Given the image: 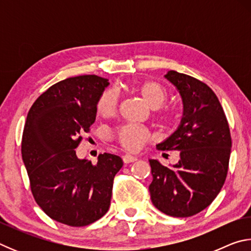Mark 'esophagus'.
<instances>
[{"label":"esophagus","mask_w":251,"mask_h":251,"mask_svg":"<svg viewBox=\"0 0 251 251\" xmlns=\"http://www.w3.org/2000/svg\"><path fill=\"white\" fill-rule=\"evenodd\" d=\"M137 160V157H135L133 155H124L123 156V161H124V164H129V163H134V161Z\"/></svg>","instance_id":"34e87169"}]
</instances>
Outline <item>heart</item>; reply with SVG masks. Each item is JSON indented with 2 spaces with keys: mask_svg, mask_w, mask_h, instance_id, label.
I'll return each instance as SVG.
<instances>
[{
  "mask_svg": "<svg viewBox=\"0 0 251 251\" xmlns=\"http://www.w3.org/2000/svg\"><path fill=\"white\" fill-rule=\"evenodd\" d=\"M137 91L144 101L151 108H157L164 103L167 97V93L160 84L154 80H147L138 85ZM118 103V94L114 88H108L103 92L99 101H97V112L103 116H110L116 112ZM161 118L169 121L172 115L167 112L160 113ZM115 137L120 145L126 151H137L148 138V131L137 125L128 124L120 127L117 129Z\"/></svg>",
  "mask_w": 251,
  "mask_h": 251,
  "instance_id": "b5f03b06",
  "label": "heart"
}]
</instances>
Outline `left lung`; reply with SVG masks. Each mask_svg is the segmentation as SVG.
Segmentation results:
<instances>
[{
	"mask_svg": "<svg viewBox=\"0 0 251 251\" xmlns=\"http://www.w3.org/2000/svg\"><path fill=\"white\" fill-rule=\"evenodd\" d=\"M179 93L182 117L174 133L156 147L179 151L165 167L150 159L152 205L172 217H190L217 197L226 180L231 137L224 109L209 86L192 76L168 71L164 76Z\"/></svg>",
	"mask_w": 251,
	"mask_h": 251,
	"instance_id": "obj_1",
	"label": "left lung"
}]
</instances>
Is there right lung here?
<instances>
[{"mask_svg": "<svg viewBox=\"0 0 251 251\" xmlns=\"http://www.w3.org/2000/svg\"><path fill=\"white\" fill-rule=\"evenodd\" d=\"M107 78L82 75L61 80L32 105L22 137V158L34 199L50 218L72 227L95 223L107 212L120 156L100 154L97 164L75 148L95 122Z\"/></svg>", "mask_w": 251, "mask_h": 251, "instance_id": "right-lung-1", "label": "right lung"}]
</instances>
